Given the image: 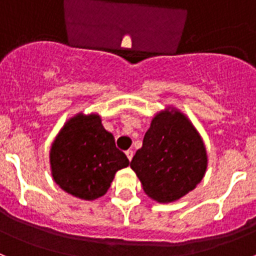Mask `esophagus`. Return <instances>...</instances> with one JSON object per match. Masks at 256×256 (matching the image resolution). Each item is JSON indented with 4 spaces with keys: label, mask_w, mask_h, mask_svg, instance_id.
Here are the masks:
<instances>
[{
    "label": "esophagus",
    "mask_w": 256,
    "mask_h": 256,
    "mask_svg": "<svg viewBox=\"0 0 256 256\" xmlns=\"http://www.w3.org/2000/svg\"><path fill=\"white\" fill-rule=\"evenodd\" d=\"M126 158H128V160H132V158H133V150H126Z\"/></svg>",
    "instance_id": "34e87169"
}]
</instances>
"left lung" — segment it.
<instances>
[{
  "label": "left lung",
  "mask_w": 256,
  "mask_h": 256,
  "mask_svg": "<svg viewBox=\"0 0 256 256\" xmlns=\"http://www.w3.org/2000/svg\"><path fill=\"white\" fill-rule=\"evenodd\" d=\"M146 195L158 202H173L204 178L206 148L186 115L174 108L158 112L130 162Z\"/></svg>",
  "instance_id": "8db88e82"
}]
</instances>
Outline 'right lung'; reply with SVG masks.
<instances>
[{"instance_id": "right-lung-1", "label": "right lung", "mask_w": 256, "mask_h": 256, "mask_svg": "<svg viewBox=\"0 0 256 256\" xmlns=\"http://www.w3.org/2000/svg\"><path fill=\"white\" fill-rule=\"evenodd\" d=\"M54 180L60 188L82 200L104 196L119 169L130 165L114 136L104 128L98 114L82 112L61 128L50 151Z\"/></svg>"}]
</instances>
